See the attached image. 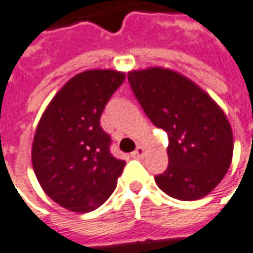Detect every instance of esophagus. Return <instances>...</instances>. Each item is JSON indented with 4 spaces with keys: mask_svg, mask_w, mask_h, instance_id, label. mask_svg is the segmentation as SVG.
I'll return each mask as SVG.
<instances>
[{
    "mask_svg": "<svg viewBox=\"0 0 253 253\" xmlns=\"http://www.w3.org/2000/svg\"><path fill=\"white\" fill-rule=\"evenodd\" d=\"M144 152H145V149L142 148V147H137V148H135V151H134V152H131V156H133V158H135V159H140V158H142V156H144Z\"/></svg>",
    "mask_w": 253,
    "mask_h": 253,
    "instance_id": "34e87169",
    "label": "esophagus"
}]
</instances>
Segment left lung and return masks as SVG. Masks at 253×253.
<instances>
[{
  "mask_svg": "<svg viewBox=\"0 0 253 253\" xmlns=\"http://www.w3.org/2000/svg\"><path fill=\"white\" fill-rule=\"evenodd\" d=\"M128 83L145 115L168 134L169 166L155 176L171 198H204L223 180L233 158V131L220 106L174 70L128 72Z\"/></svg>",
  "mask_w": 253,
  "mask_h": 253,
  "instance_id": "obj_1",
  "label": "left lung"
}]
</instances>
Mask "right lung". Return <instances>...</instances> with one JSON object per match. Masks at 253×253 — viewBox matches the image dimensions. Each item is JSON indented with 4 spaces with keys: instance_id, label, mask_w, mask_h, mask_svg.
Instances as JSON below:
<instances>
[{
    "instance_id": "right-lung-1",
    "label": "right lung",
    "mask_w": 253,
    "mask_h": 253,
    "mask_svg": "<svg viewBox=\"0 0 253 253\" xmlns=\"http://www.w3.org/2000/svg\"><path fill=\"white\" fill-rule=\"evenodd\" d=\"M125 77L111 69L79 73L56 92L39 122L33 169L48 197L72 212L102 205L126 165L111 154V137L99 125Z\"/></svg>"
}]
</instances>
